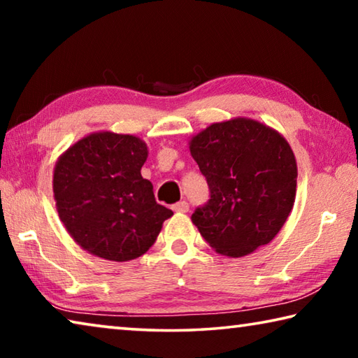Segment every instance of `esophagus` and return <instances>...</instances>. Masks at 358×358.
Returning a JSON list of instances; mask_svg holds the SVG:
<instances>
[{"label":"esophagus","instance_id":"obj_1","mask_svg":"<svg viewBox=\"0 0 358 358\" xmlns=\"http://www.w3.org/2000/svg\"><path fill=\"white\" fill-rule=\"evenodd\" d=\"M172 210L177 211V213H187V211H189V203H187L186 201H181L178 203L172 205Z\"/></svg>","mask_w":358,"mask_h":358}]
</instances>
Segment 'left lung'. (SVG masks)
Masks as SVG:
<instances>
[{
    "label": "left lung",
    "instance_id": "left-lung-1",
    "mask_svg": "<svg viewBox=\"0 0 358 358\" xmlns=\"http://www.w3.org/2000/svg\"><path fill=\"white\" fill-rule=\"evenodd\" d=\"M210 199L191 216L220 254L241 257L270 243L294 207L296 162L286 138L254 120L208 126L191 141Z\"/></svg>",
    "mask_w": 358,
    "mask_h": 358
}]
</instances>
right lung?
Returning <instances> with one entry per match:
<instances>
[{
  "mask_svg": "<svg viewBox=\"0 0 358 358\" xmlns=\"http://www.w3.org/2000/svg\"><path fill=\"white\" fill-rule=\"evenodd\" d=\"M147 145L134 136L96 132L59 157L53 173L59 220L83 250L124 262L155 245L172 210L156 202L141 169Z\"/></svg>",
  "mask_w": 358,
  "mask_h": 358,
  "instance_id": "add662e5",
  "label": "right lung"
}]
</instances>
